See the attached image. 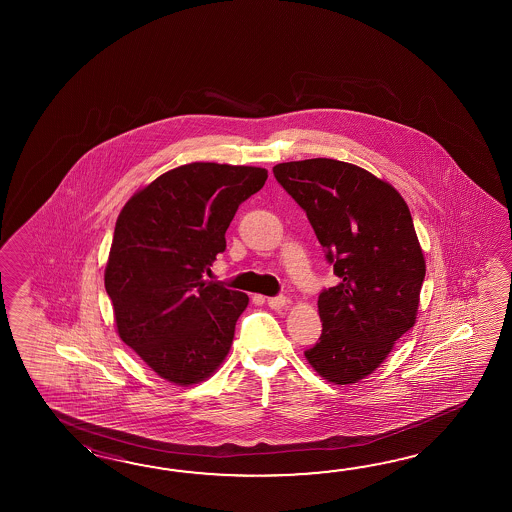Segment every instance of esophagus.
<instances>
[{"mask_svg": "<svg viewBox=\"0 0 512 512\" xmlns=\"http://www.w3.org/2000/svg\"><path fill=\"white\" fill-rule=\"evenodd\" d=\"M287 296H283V294H280V296H272V298H267V305L271 307V309H282V307H285L287 305Z\"/></svg>", "mask_w": 512, "mask_h": 512, "instance_id": "esophagus-1", "label": "esophagus"}]
</instances>
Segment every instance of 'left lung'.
Instances as JSON below:
<instances>
[{
    "label": "left lung",
    "instance_id": "left-lung-1",
    "mask_svg": "<svg viewBox=\"0 0 512 512\" xmlns=\"http://www.w3.org/2000/svg\"><path fill=\"white\" fill-rule=\"evenodd\" d=\"M272 172L304 208L340 278L318 296L324 329L305 359L326 381L359 382L417 318L426 265L410 208L390 183L355 164L320 157Z\"/></svg>",
    "mask_w": 512,
    "mask_h": 512
}]
</instances>
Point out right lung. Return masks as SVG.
Returning a JSON list of instances; mask_svg holds the SVG:
<instances>
[{
    "mask_svg": "<svg viewBox=\"0 0 512 512\" xmlns=\"http://www.w3.org/2000/svg\"><path fill=\"white\" fill-rule=\"evenodd\" d=\"M267 181L256 166L190 163L120 210L104 272L119 337L159 377L205 381L229 355L249 296L207 282L236 210Z\"/></svg>",
    "mask_w": 512,
    "mask_h": 512,
    "instance_id": "1",
    "label": "right lung"
}]
</instances>
